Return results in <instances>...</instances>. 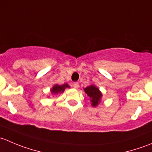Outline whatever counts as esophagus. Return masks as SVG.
I'll return each mask as SVG.
<instances>
[{
  "mask_svg": "<svg viewBox=\"0 0 152 152\" xmlns=\"http://www.w3.org/2000/svg\"><path fill=\"white\" fill-rule=\"evenodd\" d=\"M73 87L77 89L78 87H79V83H78V82H74V83H73Z\"/></svg>",
  "mask_w": 152,
  "mask_h": 152,
  "instance_id": "obj_1",
  "label": "esophagus"
}]
</instances>
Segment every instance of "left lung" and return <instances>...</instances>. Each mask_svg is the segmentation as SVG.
<instances>
[{"mask_svg": "<svg viewBox=\"0 0 152 152\" xmlns=\"http://www.w3.org/2000/svg\"><path fill=\"white\" fill-rule=\"evenodd\" d=\"M85 92L87 94V96L91 99L90 102H92V105L93 107H96L100 103L101 98H102V94L99 89L94 85H90L87 87L85 89Z\"/></svg>", "mask_w": 152, "mask_h": 152, "instance_id": "1", "label": "left lung"}]
</instances>
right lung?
Returning a JSON list of instances; mask_svg holds the SVG:
<instances>
[{"label":"right lung","instance_id":"1","mask_svg":"<svg viewBox=\"0 0 152 152\" xmlns=\"http://www.w3.org/2000/svg\"><path fill=\"white\" fill-rule=\"evenodd\" d=\"M67 87H69V85L67 84H64L62 85H55L53 87V88L51 89V92L53 94H56L58 93H62V92H64L65 89L67 88Z\"/></svg>","mask_w":152,"mask_h":152}]
</instances>
